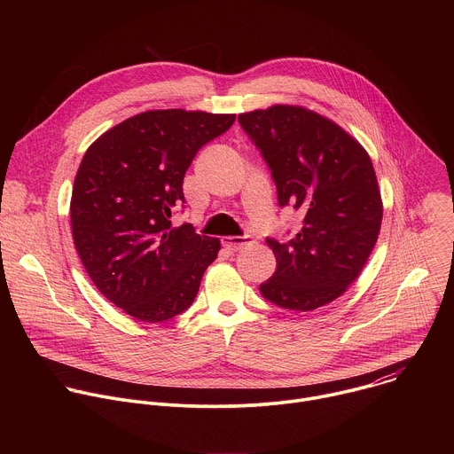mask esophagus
<instances>
[{
    "mask_svg": "<svg viewBox=\"0 0 454 454\" xmlns=\"http://www.w3.org/2000/svg\"><path fill=\"white\" fill-rule=\"evenodd\" d=\"M251 244H253V237H249V235H244V237H223V246L226 249H230L231 253L240 251V249H244L246 246H251Z\"/></svg>",
    "mask_w": 454,
    "mask_h": 454,
    "instance_id": "esophagus-1",
    "label": "esophagus"
}]
</instances>
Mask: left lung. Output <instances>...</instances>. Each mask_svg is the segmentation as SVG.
<instances>
[{"label": "left lung", "instance_id": "1", "mask_svg": "<svg viewBox=\"0 0 454 454\" xmlns=\"http://www.w3.org/2000/svg\"><path fill=\"white\" fill-rule=\"evenodd\" d=\"M277 184L280 207L303 215L289 240L266 239L277 270L261 294L289 310H314L341 296L377 242L382 201L370 156L333 120L298 106L239 114Z\"/></svg>", "mask_w": 454, "mask_h": 454}]
</instances>
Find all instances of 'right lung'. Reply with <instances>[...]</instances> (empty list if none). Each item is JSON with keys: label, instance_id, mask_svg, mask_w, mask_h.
I'll use <instances>...</instances> for the list:
<instances>
[{"label": "right lung", "instance_id": "add662e5", "mask_svg": "<svg viewBox=\"0 0 454 454\" xmlns=\"http://www.w3.org/2000/svg\"><path fill=\"white\" fill-rule=\"evenodd\" d=\"M233 121L235 114L145 111L86 151L72 192L74 242L97 289L129 316L160 323L196 300L221 242L170 219L184 207L192 160Z\"/></svg>", "mask_w": 454, "mask_h": 454}]
</instances>
